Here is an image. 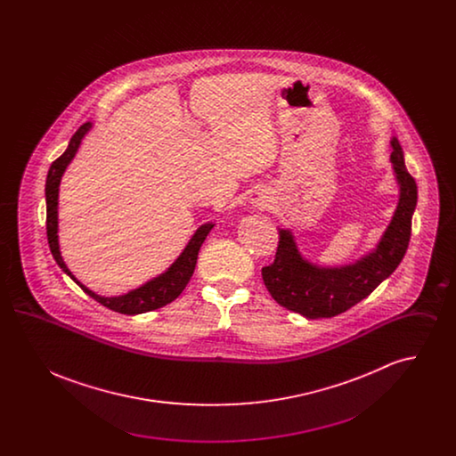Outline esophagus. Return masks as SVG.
Segmentation results:
<instances>
[{
	"mask_svg": "<svg viewBox=\"0 0 456 456\" xmlns=\"http://www.w3.org/2000/svg\"><path fill=\"white\" fill-rule=\"evenodd\" d=\"M249 201L253 207H258V208H265L270 205L272 201V196L266 191V190H255L251 195H249Z\"/></svg>",
	"mask_w": 456,
	"mask_h": 456,
	"instance_id": "obj_1",
	"label": "esophagus"
}]
</instances>
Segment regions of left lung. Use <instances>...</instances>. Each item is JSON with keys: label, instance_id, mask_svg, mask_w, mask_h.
Here are the masks:
<instances>
[{"label": "left lung", "instance_id": "obj_1", "mask_svg": "<svg viewBox=\"0 0 456 456\" xmlns=\"http://www.w3.org/2000/svg\"><path fill=\"white\" fill-rule=\"evenodd\" d=\"M390 145L400 196L388 227L368 255L342 266H322L304 258L290 229H279L275 261L261 270V277L272 297L285 309L299 313L307 320L346 313L366 299L403 260L412 231L417 184L405 167L403 151L396 136L391 138Z\"/></svg>", "mask_w": 456, "mask_h": 456}]
</instances>
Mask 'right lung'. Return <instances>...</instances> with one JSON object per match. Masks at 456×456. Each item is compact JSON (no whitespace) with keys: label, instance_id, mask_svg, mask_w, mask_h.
Here are the masks:
<instances>
[{"label":"right lung","instance_id":"1","mask_svg":"<svg viewBox=\"0 0 456 456\" xmlns=\"http://www.w3.org/2000/svg\"><path fill=\"white\" fill-rule=\"evenodd\" d=\"M92 130V123L88 121L86 125H82L77 133L71 136L68 149L61 157H58L47 173L45 179V229H47V240H49V248L51 253L54 256L56 263L60 265V268L65 272L66 275L77 283L86 294H88L92 299H95L97 303L106 305L109 309L121 313V314H142L147 311L159 309L166 304L173 303L174 299L184 290V287L190 282L193 272H195L196 260H198V251L203 244L205 238L208 236V232L212 231V227L216 224L207 222L203 225H200L195 231V234L190 239V242L186 244V248L183 249V253L175 258L173 265L160 275L153 277L152 281L140 285L138 289H133L130 292L123 294V296H114V297H106V296H99L94 290H90L84 283L78 282L77 277L68 270V266L63 261L61 251H60V240H58V198H60V184H61V177L65 174L66 167L69 166V162L73 160V157L78 152V147L84 140V136L88 131Z\"/></svg>","mask_w":456,"mask_h":456}]
</instances>
